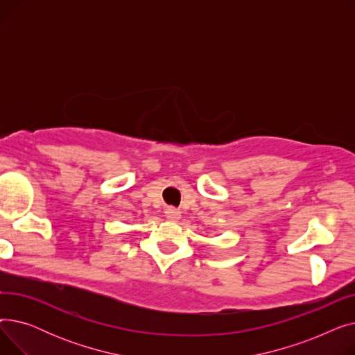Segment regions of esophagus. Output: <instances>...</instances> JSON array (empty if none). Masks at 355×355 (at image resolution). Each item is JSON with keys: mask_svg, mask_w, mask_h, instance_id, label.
Masks as SVG:
<instances>
[{"mask_svg": "<svg viewBox=\"0 0 355 355\" xmlns=\"http://www.w3.org/2000/svg\"><path fill=\"white\" fill-rule=\"evenodd\" d=\"M165 217L171 221H177L181 217V211L175 207H168V209H165Z\"/></svg>", "mask_w": 355, "mask_h": 355, "instance_id": "34e87169", "label": "esophagus"}]
</instances>
